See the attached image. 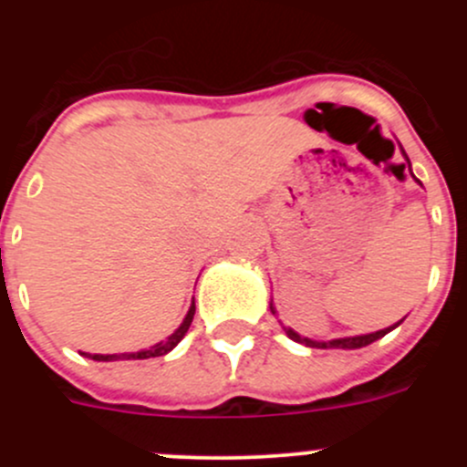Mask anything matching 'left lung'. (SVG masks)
<instances>
[{"mask_svg": "<svg viewBox=\"0 0 467 467\" xmlns=\"http://www.w3.org/2000/svg\"><path fill=\"white\" fill-rule=\"evenodd\" d=\"M400 149H402V146H400ZM402 155H404V160H407V167H409V171H411V160L407 158V153H404V149H402ZM402 167H404V164H402ZM411 176H413V171H411ZM413 178H416V176H413ZM416 182H418V185H422V182L418 181V178H416ZM271 312H273V314H277V312H275V307H273V303H271ZM400 323H402V321H398V323H395V325H390V327H384V329H379V332L359 334V337H341V338H329V341H314V338H307V337H303V334H298V332H296V329L286 327V325H282V329H285V332H286V337H289L291 341H296V343H303V346H307V348H321V350H332V348H337V350H357V348L370 346V343H373V341H378V338L386 337V334H389V332H393V329L398 327Z\"/></svg>", "mask_w": 467, "mask_h": 467, "instance_id": "left-lung-1", "label": "left lung"}]
</instances>
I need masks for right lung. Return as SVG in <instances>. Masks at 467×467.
I'll return each mask as SVG.
<instances>
[{
  "label": "right lung",
  "mask_w": 467,
  "mask_h": 467,
  "mask_svg": "<svg viewBox=\"0 0 467 467\" xmlns=\"http://www.w3.org/2000/svg\"><path fill=\"white\" fill-rule=\"evenodd\" d=\"M194 312H196V305L194 300H192L190 305V312L185 314V318H182V323L178 325V329L173 334H169L164 341L155 343V346L150 348H144V350H138V352H121V355H89V352H81L83 357H88V359H94V361H119V359H150V357H162L167 355V352H171L173 348L178 346V343L182 341V337L187 334V329H190L192 325V318H194Z\"/></svg>",
  "instance_id": "obj_1"
}]
</instances>
